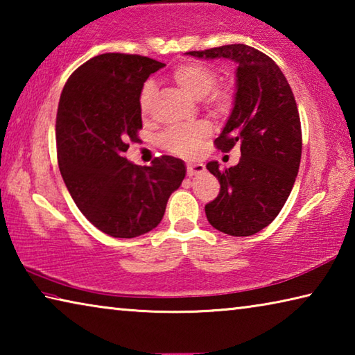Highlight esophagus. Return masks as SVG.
Masks as SVG:
<instances>
[{
    "label": "esophagus",
    "instance_id": "1",
    "mask_svg": "<svg viewBox=\"0 0 355 355\" xmlns=\"http://www.w3.org/2000/svg\"><path fill=\"white\" fill-rule=\"evenodd\" d=\"M186 169H188V175L192 177V175H197V173H202L203 171H205V166H203L202 163H188L186 164Z\"/></svg>",
    "mask_w": 355,
    "mask_h": 355
}]
</instances>
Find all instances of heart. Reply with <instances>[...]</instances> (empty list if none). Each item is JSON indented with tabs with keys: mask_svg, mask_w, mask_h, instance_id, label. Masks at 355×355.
I'll use <instances>...</instances> for the list:
<instances>
[{
	"mask_svg": "<svg viewBox=\"0 0 355 355\" xmlns=\"http://www.w3.org/2000/svg\"><path fill=\"white\" fill-rule=\"evenodd\" d=\"M172 81L189 97L200 100L207 95V105L216 112L225 111L230 105L232 95L225 87H214L216 73L207 65L199 62H184L177 65L171 73ZM155 98V84L147 81L139 94V110L147 116ZM209 135L207 123H194L189 127H172L158 137L159 146L175 155H191L199 148L200 142Z\"/></svg>",
	"mask_w": 355,
	"mask_h": 355,
	"instance_id": "obj_1",
	"label": "heart"
}]
</instances>
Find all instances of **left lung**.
I'll return each instance as SVG.
<instances>
[{"label": "left lung", "mask_w": 355, "mask_h": 355, "mask_svg": "<svg viewBox=\"0 0 355 355\" xmlns=\"http://www.w3.org/2000/svg\"><path fill=\"white\" fill-rule=\"evenodd\" d=\"M186 55L225 58L238 64L235 103L214 144L220 152H230L238 144L241 158L224 171L218 161L207 164L220 191L205 205V214L216 230L227 235H255L277 218L296 182L302 153L296 100L279 65L249 45Z\"/></svg>", "instance_id": "left-lung-1"}]
</instances>
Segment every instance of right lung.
I'll use <instances>...</instances> for the list:
<instances>
[{
	"instance_id": "right-lung-1",
	"label": "right lung",
	"mask_w": 355,
	"mask_h": 355,
	"mask_svg": "<svg viewBox=\"0 0 355 355\" xmlns=\"http://www.w3.org/2000/svg\"><path fill=\"white\" fill-rule=\"evenodd\" d=\"M164 64L139 55L105 53L65 83L56 116L59 171L89 222L114 238H136L159 224L186 167L173 156L136 166L125 158L142 128L139 94Z\"/></svg>"
}]
</instances>
